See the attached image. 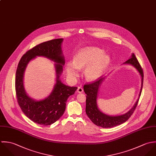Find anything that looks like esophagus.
<instances>
[{
    "mask_svg": "<svg viewBox=\"0 0 156 156\" xmlns=\"http://www.w3.org/2000/svg\"><path fill=\"white\" fill-rule=\"evenodd\" d=\"M83 91H84V90H83V89L81 87H78V89H77L78 93L81 94V93H83Z\"/></svg>",
    "mask_w": 156,
    "mask_h": 156,
    "instance_id": "1",
    "label": "esophagus"
}]
</instances>
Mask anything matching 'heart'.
Here are the masks:
<instances>
[{"label": "heart", "instance_id": "obj_1", "mask_svg": "<svg viewBox=\"0 0 156 156\" xmlns=\"http://www.w3.org/2000/svg\"><path fill=\"white\" fill-rule=\"evenodd\" d=\"M110 56L102 49L95 47H86L78 51L74 61L66 64L67 74L71 78L78 76L80 69L85 68L84 75L90 81L99 78L110 63Z\"/></svg>", "mask_w": 156, "mask_h": 156}]
</instances>
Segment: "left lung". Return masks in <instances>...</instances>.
Returning a JSON list of instances; mask_svg holds the SVG:
<instances>
[{"label":"left lung","instance_id":"left-lung-1","mask_svg":"<svg viewBox=\"0 0 156 156\" xmlns=\"http://www.w3.org/2000/svg\"><path fill=\"white\" fill-rule=\"evenodd\" d=\"M124 64H130L134 67L141 76V89L139 98L134 106L127 113L118 116H110L102 113L98 108L97 105L98 94L99 88L104 80V78L100 77L98 78V80L94 81V83L85 84L84 86V91L85 94H87L86 112L92 122L97 126L102 128H112L122 124L130 118L136 108L142 90L144 81L143 70L134 54H132L131 58L126 61Z\"/></svg>","mask_w":156,"mask_h":156}]
</instances>
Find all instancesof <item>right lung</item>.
<instances>
[{"label":"right lung","mask_w":156,"mask_h":156,"mask_svg":"<svg viewBox=\"0 0 156 156\" xmlns=\"http://www.w3.org/2000/svg\"><path fill=\"white\" fill-rule=\"evenodd\" d=\"M62 38L54 39L35 46L22 56L17 66L15 81L17 102L23 113L36 124L49 125L58 121L64 113L68 98L75 94L78 89L64 84L60 78L65 64L62 49ZM38 56L55 62L56 73V83L51 94L39 101L27 94L23 84L24 73L27 64Z\"/></svg>","instance_id":"obj_1"}]
</instances>
